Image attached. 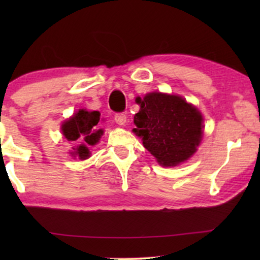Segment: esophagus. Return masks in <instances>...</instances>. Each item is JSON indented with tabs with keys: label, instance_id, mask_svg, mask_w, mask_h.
Wrapping results in <instances>:
<instances>
[{
	"label": "esophagus",
	"instance_id": "34e87169",
	"mask_svg": "<svg viewBox=\"0 0 260 260\" xmlns=\"http://www.w3.org/2000/svg\"><path fill=\"white\" fill-rule=\"evenodd\" d=\"M115 122L120 126L125 125L126 116L124 115V113H116V115H115Z\"/></svg>",
	"mask_w": 260,
	"mask_h": 260
}]
</instances>
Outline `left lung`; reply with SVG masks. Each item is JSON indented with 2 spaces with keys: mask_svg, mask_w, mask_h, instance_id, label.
<instances>
[{
  "mask_svg": "<svg viewBox=\"0 0 260 260\" xmlns=\"http://www.w3.org/2000/svg\"><path fill=\"white\" fill-rule=\"evenodd\" d=\"M141 106L133 130L144 148L165 167L177 166L194 155L204 134L201 112L180 95L151 92L136 98Z\"/></svg>",
  "mask_w": 260,
  "mask_h": 260,
  "instance_id": "obj_1",
  "label": "left lung"
}]
</instances>
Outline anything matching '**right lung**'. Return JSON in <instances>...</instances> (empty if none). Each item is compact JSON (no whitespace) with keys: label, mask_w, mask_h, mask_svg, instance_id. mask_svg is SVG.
Wrapping results in <instances>:
<instances>
[{"label":"right lung","mask_w":260,"mask_h":260,"mask_svg":"<svg viewBox=\"0 0 260 260\" xmlns=\"http://www.w3.org/2000/svg\"><path fill=\"white\" fill-rule=\"evenodd\" d=\"M101 119V113L98 111H87L80 109L79 111L62 123L61 131L67 141L83 142V144L73 148L71 155L73 157L78 156L79 159H86L90 157V145L97 144L101 140L104 130L98 129V123Z\"/></svg>","instance_id":"1"}]
</instances>
